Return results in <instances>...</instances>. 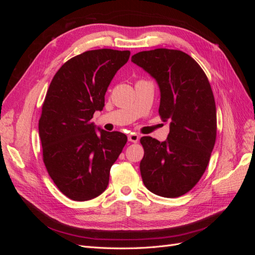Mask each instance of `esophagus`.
<instances>
[{"mask_svg":"<svg viewBox=\"0 0 255 255\" xmlns=\"http://www.w3.org/2000/svg\"><path fill=\"white\" fill-rule=\"evenodd\" d=\"M128 141H130V142H134V143L138 142V140H139V136H138V135H137V134H135V133H130V134H128Z\"/></svg>","mask_w":255,"mask_h":255,"instance_id":"34e87169","label":"esophagus"}]
</instances>
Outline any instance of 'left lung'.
Masks as SVG:
<instances>
[{
    "label": "left lung",
    "mask_w": 255,
    "mask_h": 255,
    "mask_svg": "<svg viewBox=\"0 0 255 255\" xmlns=\"http://www.w3.org/2000/svg\"><path fill=\"white\" fill-rule=\"evenodd\" d=\"M132 61L156 80L159 117L170 120L166 141L140 138L142 182L157 196H183L202 177L216 142L217 113L211 84L197 61L180 50L142 51Z\"/></svg>",
    "instance_id": "left-lung-1"
}]
</instances>
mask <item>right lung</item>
I'll use <instances>...</instances> for the list:
<instances>
[{"mask_svg":"<svg viewBox=\"0 0 255 255\" xmlns=\"http://www.w3.org/2000/svg\"><path fill=\"white\" fill-rule=\"evenodd\" d=\"M129 54L99 49L76 55L59 68L45 95L38 126L42 159L57 188L74 201L102 194L128 141L120 132L97 133L91 119L103 110L107 87Z\"/></svg>","mask_w":255,"mask_h":255,"instance_id":"obj_1","label":"right lung"}]
</instances>
